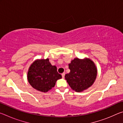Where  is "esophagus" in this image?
Returning a JSON list of instances; mask_svg holds the SVG:
<instances>
[{
	"mask_svg": "<svg viewBox=\"0 0 123 123\" xmlns=\"http://www.w3.org/2000/svg\"><path fill=\"white\" fill-rule=\"evenodd\" d=\"M64 75H65V73H63L62 74V78H64Z\"/></svg>",
	"mask_w": 123,
	"mask_h": 123,
	"instance_id": "1",
	"label": "esophagus"
}]
</instances>
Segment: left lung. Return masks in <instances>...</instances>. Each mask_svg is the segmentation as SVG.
Wrapping results in <instances>:
<instances>
[{"label":"left lung","instance_id":"1","mask_svg":"<svg viewBox=\"0 0 123 123\" xmlns=\"http://www.w3.org/2000/svg\"><path fill=\"white\" fill-rule=\"evenodd\" d=\"M70 73L65 75V79L69 86L77 92L89 88L95 81L97 69L91 59L75 58L69 64Z\"/></svg>","mask_w":123,"mask_h":123}]
</instances>
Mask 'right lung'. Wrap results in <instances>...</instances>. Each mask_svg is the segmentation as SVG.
<instances>
[{
	"label": "right lung",
	"mask_w": 123,
	"mask_h": 123,
	"mask_svg": "<svg viewBox=\"0 0 123 123\" xmlns=\"http://www.w3.org/2000/svg\"><path fill=\"white\" fill-rule=\"evenodd\" d=\"M62 78L55 66H52L49 59L36 60L31 64L28 72V80L33 88L47 92L55 86L57 80Z\"/></svg>",
	"instance_id": "obj_1"
}]
</instances>
